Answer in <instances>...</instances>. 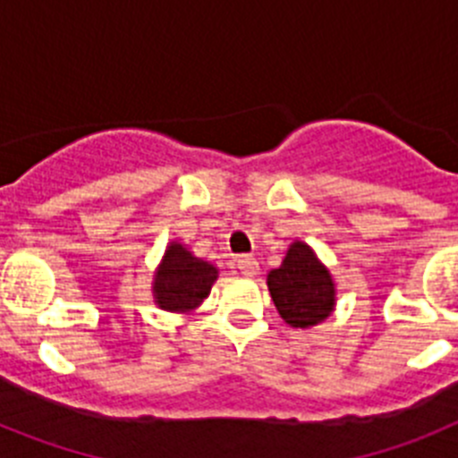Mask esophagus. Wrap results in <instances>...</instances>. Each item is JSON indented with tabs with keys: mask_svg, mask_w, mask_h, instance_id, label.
I'll return each instance as SVG.
<instances>
[{
	"mask_svg": "<svg viewBox=\"0 0 458 458\" xmlns=\"http://www.w3.org/2000/svg\"><path fill=\"white\" fill-rule=\"evenodd\" d=\"M236 266L242 275H257L259 273V261L252 254H241L236 259Z\"/></svg>",
	"mask_w": 458,
	"mask_h": 458,
	"instance_id": "34e87169",
	"label": "esophagus"
}]
</instances>
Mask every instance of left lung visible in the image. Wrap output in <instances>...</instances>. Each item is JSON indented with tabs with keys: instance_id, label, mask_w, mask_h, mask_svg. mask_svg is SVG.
I'll list each match as a JSON object with an SVG mask.
<instances>
[{
	"instance_id": "left-lung-1",
	"label": "left lung",
	"mask_w": 458,
	"mask_h": 458,
	"mask_svg": "<svg viewBox=\"0 0 458 458\" xmlns=\"http://www.w3.org/2000/svg\"><path fill=\"white\" fill-rule=\"evenodd\" d=\"M268 291L279 317L293 327H311L335 310L333 275L302 241L291 242L282 266L268 273Z\"/></svg>"
}]
</instances>
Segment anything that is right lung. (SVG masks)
<instances>
[{
  "mask_svg": "<svg viewBox=\"0 0 458 458\" xmlns=\"http://www.w3.org/2000/svg\"><path fill=\"white\" fill-rule=\"evenodd\" d=\"M216 279V266L197 259L181 242H172L153 277V298L160 310L192 311L204 302Z\"/></svg>",
  "mask_w": 458,
  "mask_h": 458,
  "instance_id": "obj_1",
  "label": "right lung"
}]
</instances>
